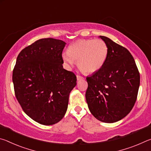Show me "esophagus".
I'll use <instances>...</instances> for the list:
<instances>
[{
    "mask_svg": "<svg viewBox=\"0 0 151 151\" xmlns=\"http://www.w3.org/2000/svg\"><path fill=\"white\" fill-rule=\"evenodd\" d=\"M76 78H77V81H80V80H82V79H83L84 78L82 76L78 75H76Z\"/></svg>",
    "mask_w": 151,
    "mask_h": 151,
    "instance_id": "34e87169",
    "label": "esophagus"
}]
</instances>
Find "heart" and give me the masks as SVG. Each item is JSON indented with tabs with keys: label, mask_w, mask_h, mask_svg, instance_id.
Instances as JSON below:
<instances>
[{
	"label": "heart",
	"mask_w": 151,
	"mask_h": 151,
	"mask_svg": "<svg viewBox=\"0 0 151 151\" xmlns=\"http://www.w3.org/2000/svg\"><path fill=\"white\" fill-rule=\"evenodd\" d=\"M108 53V46L103 40L80 39L68 46V52L63 53V58L70 65L77 62L82 72L92 74L104 66Z\"/></svg>",
	"instance_id": "heart-1"
}]
</instances>
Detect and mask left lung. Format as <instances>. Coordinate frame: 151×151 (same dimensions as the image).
Returning a JSON list of instances; mask_svg holds the SVG:
<instances>
[{
    "instance_id": "1",
    "label": "left lung",
    "mask_w": 151,
    "mask_h": 151,
    "mask_svg": "<svg viewBox=\"0 0 151 151\" xmlns=\"http://www.w3.org/2000/svg\"><path fill=\"white\" fill-rule=\"evenodd\" d=\"M109 48L104 66L86 77V100L92 114L99 121L112 123L129 113L136 102L140 74L134 58L126 48L100 36Z\"/></svg>"
}]
</instances>
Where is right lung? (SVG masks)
<instances>
[{
  "instance_id": "1",
  "label": "right lung",
  "mask_w": 151,
  "mask_h": 151,
  "mask_svg": "<svg viewBox=\"0 0 151 151\" xmlns=\"http://www.w3.org/2000/svg\"><path fill=\"white\" fill-rule=\"evenodd\" d=\"M66 42L41 39L22 49L17 58L12 82L23 111L43 125L57 123L66 112L76 76L64 69L62 53Z\"/></svg>"
}]
</instances>
